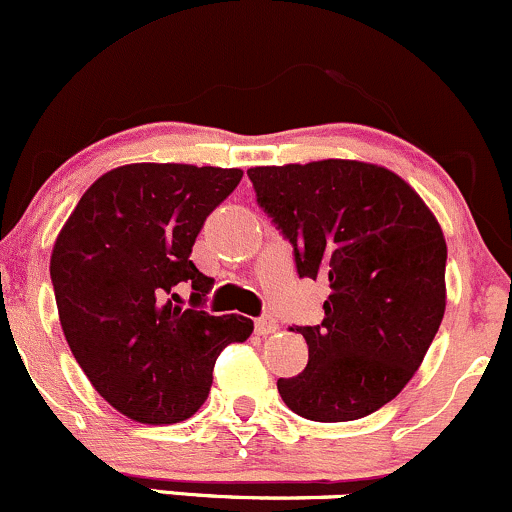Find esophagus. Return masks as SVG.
Masks as SVG:
<instances>
[{
    "label": "esophagus",
    "instance_id": "esophagus-1",
    "mask_svg": "<svg viewBox=\"0 0 512 512\" xmlns=\"http://www.w3.org/2000/svg\"><path fill=\"white\" fill-rule=\"evenodd\" d=\"M254 327H256V334H261V337H266V334H273V332H278V322L273 320L271 315H266V317H258Z\"/></svg>",
    "mask_w": 512,
    "mask_h": 512
}]
</instances>
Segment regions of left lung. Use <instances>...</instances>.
<instances>
[{
    "mask_svg": "<svg viewBox=\"0 0 512 512\" xmlns=\"http://www.w3.org/2000/svg\"><path fill=\"white\" fill-rule=\"evenodd\" d=\"M256 202L293 244L300 278H324V320L290 332L310 359L278 378L290 410L349 422L390 403L415 376L444 317L447 244L434 214L390 170L315 161L246 170Z\"/></svg>",
    "mask_w": 512,
    "mask_h": 512,
    "instance_id": "left-lung-1",
    "label": "left lung"
}]
</instances>
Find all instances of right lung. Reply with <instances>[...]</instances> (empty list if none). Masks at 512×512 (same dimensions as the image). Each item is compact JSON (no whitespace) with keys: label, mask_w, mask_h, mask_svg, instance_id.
Returning <instances> with one entry per match:
<instances>
[{"label":"right lung","mask_w":512,"mask_h":512,"mask_svg":"<svg viewBox=\"0 0 512 512\" xmlns=\"http://www.w3.org/2000/svg\"><path fill=\"white\" fill-rule=\"evenodd\" d=\"M239 168L131 163L87 188L51 256L60 327L112 408L144 425L188 420L210 395L219 351L254 322L205 310L214 280L190 261ZM188 284L191 305H179Z\"/></svg>","instance_id":"obj_1"}]
</instances>
